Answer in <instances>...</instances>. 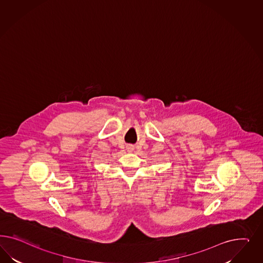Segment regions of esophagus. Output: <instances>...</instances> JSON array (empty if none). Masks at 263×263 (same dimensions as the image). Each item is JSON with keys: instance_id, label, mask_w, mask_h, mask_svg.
<instances>
[{"instance_id": "esophagus-1", "label": "esophagus", "mask_w": 263, "mask_h": 263, "mask_svg": "<svg viewBox=\"0 0 263 263\" xmlns=\"http://www.w3.org/2000/svg\"><path fill=\"white\" fill-rule=\"evenodd\" d=\"M126 149H127L128 152H132V151L134 149V146L130 144V145H127V146H126Z\"/></svg>"}]
</instances>
